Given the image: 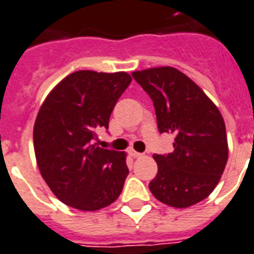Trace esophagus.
<instances>
[{
  "mask_svg": "<svg viewBox=\"0 0 254 254\" xmlns=\"http://www.w3.org/2000/svg\"><path fill=\"white\" fill-rule=\"evenodd\" d=\"M130 155L133 156V158H141V156H143V154H142V152L134 151V150H130Z\"/></svg>",
  "mask_w": 254,
  "mask_h": 254,
  "instance_id": "esophagus-1",
  "label": "esophagus"
}]
</instances>
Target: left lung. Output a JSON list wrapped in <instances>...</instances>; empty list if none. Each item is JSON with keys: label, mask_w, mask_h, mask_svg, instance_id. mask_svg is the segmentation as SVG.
Segmentation results:
<instances>
[{"label": "left lung", "mask_w": 254, "mask_h": 254, "mask_svg": "<svg viewBox=\"0 0 254 254\" xmlns=\"http://www.w3.org/2000/svg\"><path fill=\"white\" fill-rule=\"evenodd\" d=\"M154 102L160 133H174V152L154 154L158 174L148 184L158 201L184 209L215 189L228 159L226 125L209 96L171 66L133 71Z\"/></svg>", "instance_id": "1"}]
</instances>
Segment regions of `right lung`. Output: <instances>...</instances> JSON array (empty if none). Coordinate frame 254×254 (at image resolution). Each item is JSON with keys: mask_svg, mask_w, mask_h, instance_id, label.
I'll list each match as a JSON object with an SVG mask.
<instances>
[{"mask_svg": "<svg viewBox=\"0 0 254 254\" xmlns=\"http://www.w3.org/2000/svg\"><path fill=\"white\" fill-rule=\"evenodd\" d=\"M125 71L79 70L64 78L45 98L34 125L39 171L65 205L96 211L116 201L129 170L125 152L95 143L108 129L117 100L130 84Z\"/></svg>", "mask_w": 254, "mask_h": 254, "instance_id": "add662e5", "label": "right lung"}]
</instances>
